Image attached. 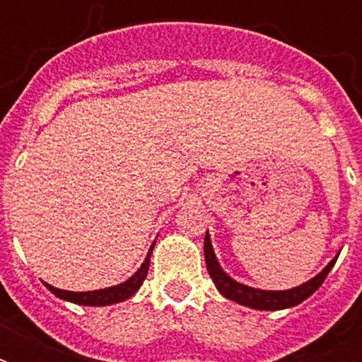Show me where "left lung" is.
<instances>
[{
    "label": "left lung",
    "instance_id": "obj_1",
    "mask_svg": "<svg viewBox=\"0 0 362 362\" xmlns=\"http://www.w3.org/2000/svg\"><path fill=\"white\" fill-rule=\"evenodd\" d=\"M337 259L338 255L331 259V263L327 264L320 274L314 276L312 280L304 281L303 286L291 287V289H286V291H264V289H255V287L244 286L240 281L233 280L231 276L227 274L218 263L209 231L204 235V261H206V269H209L210 278L218 287V291L229 300H235V303L253 310H284L300 304L320 289L321 284L325 281L327 274L331 272V269L337 263Z\"/></svg>",
    "mask_w": 362,
    "mask_h": 362
}]
</instances>
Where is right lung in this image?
<instances>
[{
	"mask_svg": "<svg viewBox=\"0 0 362 362\" xmlns=\"http://www.w3.org/2000/svg\"><path fill=\"white\" fill-rule=\"evenodd\" d=\"M153 244H156V242H153ZM153 244L150 246V250H148L146 259H144V263L141 264V269L136 270L129 280L122 281V284H118V286L105 287V289H95V291H81V293L65 291V289H58V287L48 286V284H45V286H47L48 289L56 295V297L64 298V300H69V303L82 304V306H109V304L124 303V300H127V298L133 297V295L139 291V287L142 286V281H144V278H146Z\"/></svg>",
	"mask_w": 362,
	"mask_h": 362,
	"instance_id": "right-lung-1",
	"label": "right lung"
}]
</instances>
